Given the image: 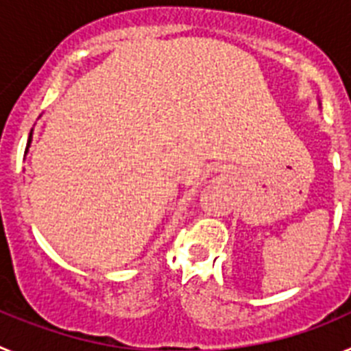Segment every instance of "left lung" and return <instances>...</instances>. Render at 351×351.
Listing matches in <instances>:
<instances>
[{"label":"left lung","mask_w":351,"mask_h":351,"mask_svg":"<svg viewBox=\"0 0 351 351\" xmlns=\"http://www.w3.org/2000/svg\"><path fill=\"white\" fill-rule=\"evenodd\" d=\"M318 105H320V104H318Z\"/></svg>","instance_id":"obj_1"}]
</instances>
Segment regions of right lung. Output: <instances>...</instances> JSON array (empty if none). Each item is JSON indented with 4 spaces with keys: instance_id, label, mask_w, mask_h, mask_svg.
<instances>
[{
    "instance_id": "obj_1",
    "label": "right lung",
    "mask_w": 351,
    "mask_h": 351,
    "mask_svg": "<svg viewBox=\"0 0 351 351\" xmlns=\"http://www.w3.org/2000/svg\"><path fill=\"white\" fill-rule=\"evenodd\" d=\"M31 138H33V130H31V133H29V138H27V147H26V153H27V149H29V145H31Z\"/></svg>"
}]
</instances>
